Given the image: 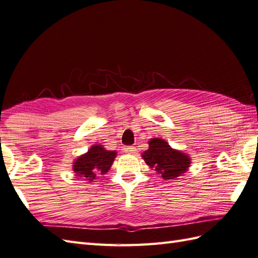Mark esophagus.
<instances>
[{"instance_id":"esophagus-1","label":"esophagus","mask_w":258,"mask_h":258,"mask_svg":"<svg viewBox=\"0 0 258 258\" xmlns=\"http://www.w3.org/2000/svg\"><path fill=\"white\" fill-rule=\"evenodd\" d=\"M124 150H125V153H127L130 155H136L137 154V149L134 146H128L126 148H124Z\"/></svg>"}]
</instances>
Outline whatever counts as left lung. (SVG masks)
<instances>
[{"label": "left lung", "instance_id": "8db88e82", "mask_svg": "<svg viewBox=\"0 0 258 258\" xmlns=\"http://www.w3.org/2000/svg\"><path fill=\"white\" fill-rule=\"evenodd\" d=\"M142 157L150 168L167 180L180 176L188 170L190 163L188 156L171 148L166 141L159 138H153L149 142V148Z\"/></svg>", "mask_w": 258, "mask_h": 258}]
</instances>
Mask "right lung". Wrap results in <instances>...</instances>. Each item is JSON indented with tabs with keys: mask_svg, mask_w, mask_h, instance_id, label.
<instances>
[{
	"mask_svg": "<svg viewBox=\"0 0 258 258\" xmlns=\"http://www.w3.org/2000/svg\"><path fill=\"white\" fill-rule=\"evenodd\" d=\"M115 156V151H108L100 145H95L88 150L87 154L77 158L73 167L76 175L87 181H92L96 179L97 175L108 172Z\"/></svg>",
	"mask_w": 258,
	"mask_h": 258,
	"instance_id": "right-lung-1",
	"label": "right lung"
}]
</instances>
